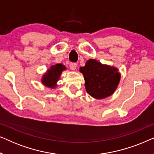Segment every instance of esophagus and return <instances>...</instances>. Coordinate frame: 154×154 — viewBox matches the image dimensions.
I'll use <instances>...</instances> for the list:
<instances>
[{
    "label": "esophagus",
    "mask_w": 154,
    "mask_h": 154,
    "mask_svg": "<svg viewBox=\"0 0 154 154\" xmlns=\"http://www.w3.org/2000/svg\"><path fill=\"white\" fill-rule=\"evenodd\" d=\"M69 67H70V69H71V70H75V69H76V67H77L76 63L71 62L70 64H69Z\"/></svg>",
    "instance_id": "1"
}]
</instances>
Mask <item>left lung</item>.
<instances>
[{"instance_id": "left-lung-1", "label": "left lung", "mask_w": 154, "mask_h": 154, "mask_svg": "<svg viewBox=\"0 0 154 154\" xmlns=\"http://www.w3.org/2000/svg\"><path fill=\"white\" fill-rule=\"evenodd\" d=\"M80 71L83 74L86 91L96 99L111 95L121 79L116 68L103 65L92 59L88 60L85 66L80 68Z\"/></svg>"}]
</instances>
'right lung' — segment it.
<instances>
[{"label": "right lung", "instance_id": "add662e5", "mask_svg": "<svg viewBox=\"0 0 154 154\" xmlns=\"http://www.w3.org/2000/svg\"><path fill=\"white\" fill-rule=\"evenodd\" d=\"M66 68L62 64L52 65L48 70V72L43 75L42 83L48 87L53 88L56 87V83L59 81L62 72Z\"/></svg>", "mask_w": 154, "mask_h": 154}]
</instances>
